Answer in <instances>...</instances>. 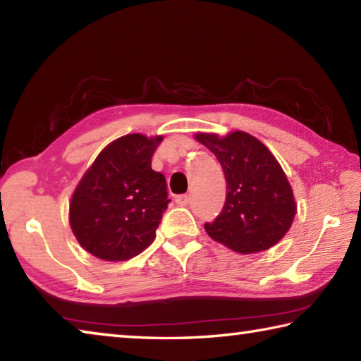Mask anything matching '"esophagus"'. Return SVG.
I'll return each mask as SVG.
<instances>
[{
	"label": "esophagus",
	"instance_id": "34e87169",
	"mask_svg": "<svg viewBox=\"0 0 361 361\" xmlns=\"http://www.w3.org/2000/svg\"><path fill=\"white\" fill-rule=\"evenodd\" d=\"M175 202H176V205L185 207V205H188V204H189V195H186V194L176 195V197H175Z\"/></svg>",
	"mask_w": 361,
	"mask_h": 361
}]
</instances>
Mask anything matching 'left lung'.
Listing matches in <instances>:
<instances>
[{
  "instance_id": "obj_1",
  "label": "left lung",
  "mask_w": 361,
  "mask_h": 361,
  "mask_svg": "<svg viewBox=\"0 0 361 361\" xmlns=\"http://www.w3.org/2000/svg\"><path fill=\"white\" fill-rule=\"evenodd\" d=\"M195 138L216 156L226 178L223 210L204 224L209 235L242 255L276 245L296 215L291 186L276 157L245 132Z\"/></svg>"
}]
</instances>
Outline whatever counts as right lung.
<instances>
[{
    "label": "right lung",
    "instance_id": "right-lung-1",
    "mask_svg": "<svg viewBox=\"0 0 361 361\" xmlns=\"http://www.w3.org/2000/svg\"><path fill=\"white\" fill-rule=\"evenodd\" d=\"M161 142L140 133L121 137L82 176L71 197L70 224L85 252L126 261L154 240L170 202L166 176L151 169Z\"/></svg>",
    "mask_w": 361,
    "mask_h": 361
}]
</instances>
